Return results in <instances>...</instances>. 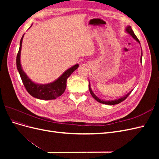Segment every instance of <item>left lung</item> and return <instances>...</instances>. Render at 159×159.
I'll return each instance as SVG.
<instances>
[{
    "label": "left lung",
    "mask_w": 159,
    "mask_h": 159,
    "mask_svg": "<svg viewBox=\"0 0 159 159\" xmlns=\"http://www.w3.org/2000/svg\"><path fill=\"white\" fill-rule=\"evenodd\" d=\"M126 31L129 34H131V35L132 36V37L134 38V40H137L139 43H140V42H139V39L137 38V36H135V34H134V32H133V30H132V28H131V26H127V28H126ZM142 54H143V52L141 53V62H142ZM89 92H90L91 95H92V97H93L96 101H98V102H99V103H103V104H106V105H116V104L120 103L121 102H123V101H124L125 99H127L128 96L130 95V93H131V91H130V92H129L128 94H127L126 95H125L124 97H123V98H120V99H115V100H113V101H103V100H102V99H100L99 98H98L97 97V96H96V95L93 93L92 90H91V89L89 83Z\"/></svg>",
    "instance_id": "obj_1"
}]
</instances>
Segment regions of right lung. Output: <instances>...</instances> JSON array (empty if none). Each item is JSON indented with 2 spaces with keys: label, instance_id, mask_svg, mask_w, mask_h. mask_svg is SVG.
I'll return each instance as SVG.
<instances>
[{
  "label": "right lung",
  "instance_id": "1",
  "mask_svg": "<svg viewBox=\"0 0 159 159\" xmlns=\"http://www.w3.org/2000/svg\"><path fill=\"white\" fill-rule=\"evenodd\" d=\"M23 36L24 35L20 40V48H19V50L16 56V66L19 74H20L22 83L25 85L26 91L32 97L40 99L50 100L60 97L61 95L63 94L66 90L67 80L75 70L78 69L79 65L76 64L68 70H66L58 79L54 81V82L44 85L34 84L28 78L26 74L22 70L20 64V57Z\"/></svg>",
  "mask_w": 159,
  "mask_h": 159
}]
</instances>
